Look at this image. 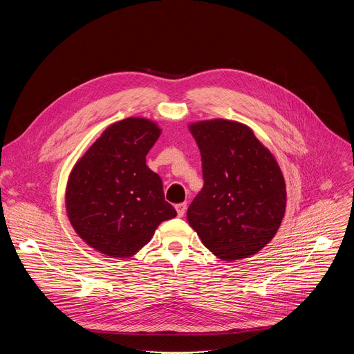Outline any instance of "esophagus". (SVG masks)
<instances>
[{"label":"esophagus","mask_w":354,"mask_h":354,"mask_svg":"<svg viewBox=\"0 0 354 354\" xmlns=\"http://www.w3.org/2000/svg\"><path fill=\"white\" fill-rule=\"evenodd\" d=\"M175 209H176V212H178V216H179V217H183L185 213H186V203H179V205L175 206Z\"/></svg>","instance_id":"esophagus-1"}]
</instances>
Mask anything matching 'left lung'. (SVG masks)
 Wrapping results in <instances>:
<instances>
[{
	"mask_svg": "<svg viewBox=\"0 0 354 354\" xmlns=\"http://www.w3.org/2000/svg\"><path fill=\"white\" fill-rule=\"evenodd\" d=\"M203 168V189L187 209L201 242L223 261L255 255L276 235L286 183L270 151L248 126L224 119L189 126Z\"/></svg>",
	"mask_w": 354,
	"mask_h": 354,
	"instance_id": "8db88e82",
	"label": "left lung"
}]
</instances>
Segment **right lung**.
<instances>
[{
  "mask_svg": "<svg viewBox=\"0 0 354 354\" xmlns=\"http://www.w3.org/2000/svg\"><path fill=\"white\" fill-rule=\"evenodd\" d=\"M161 134L148 119L127 118L109 126L74 165L66 207L75 232L112 258H130L176 216L162 180L145 164Z\"/></svg>",
  "mask_w": 354,
  "mask_h": 354,
  "instance_id": "1",
  "label": "right lung"
}]
</instances>
